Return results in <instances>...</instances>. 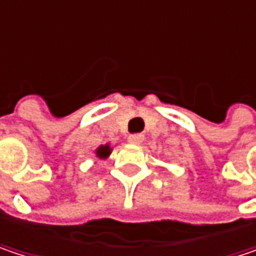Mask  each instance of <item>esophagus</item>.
Wrapping results in <instances>:
<instances>
[{
  "mask_svg": "<svg viewBox=\"0 0 256 256\" xmlns=\"http://www.w3.org/2000/svg\"><path fill=\"white\" fill-rule=\"evenodd\" d=\"M142 140H144V136H141V134H132V136L128 137V142L130 144H134V146H138V144L142 142Z\"/></svg>",
  "mask_w": 256,
  "mask_h": 256,
  "instance_id": "esophagus-1",
  "label": "esophagus"
}]
</instances>
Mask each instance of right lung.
I'll return each mask as SVG.
<instances>
[{
  "label": "right lung",
  "instance_id": "right-lung-1",
  "mask_svg": "<svg viewBox=\"0 0 256 256\" xmlns=\"http://www.w3.org/2000/svg\"><path fill=\"white\" fill-rule=\"evenodd\" d=\"M110 153H112L110 144H102V146H99V147L94 150V156H96L98 158H100V160L108 158V157L110 156Z\"/></svg>",
  "mask_w": 256,
  "mask_h": 256
}]
</instances>
